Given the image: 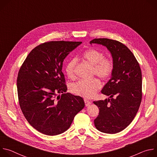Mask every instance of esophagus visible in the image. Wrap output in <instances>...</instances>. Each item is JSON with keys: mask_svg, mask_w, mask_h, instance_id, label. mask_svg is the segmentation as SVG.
<instances>
[{"mask_svg": "<svg viewBox=\"0 0 157 157\" xmlns=\"http://www.w3.org/2000/svg\"><path fill=\"white\" fill-rule=\"evenodd\" d=\"M84 103H85V105H86V106H87V105H90V104L92 103L90 101H89V100H87V99H84Z\"/></svg>", "mask_w": 157, "mask_h": 157, "instance_id": "esophagus-1", "label": "esophagus"}]
</instances>
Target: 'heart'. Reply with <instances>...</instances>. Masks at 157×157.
<instances>
[{"mask_svg": "<svg viewBox=\"0 0 157 157\" xmlns=\"http://www.w3.org/2000/svg\"><path fill=\"white\" fill-rule=\"evenodd\" d=\"M82 58L93 66V73L102 79H107L112 75L114 71V63L110 58L104 57V54L96 49L90 48L86 50L82 55ZM76 59H71L67 61L64 66V71L71 79H75V66ZM101 87V81L93 78L89 79H81L71 86V91L76 95L91 98L95 96Z\"/></svg>", "mask_w": 157, "mask_h": 157, "instance_id": "heart-1", "label": "heart"}]
</instances>
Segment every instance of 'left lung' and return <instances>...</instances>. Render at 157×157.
Here are the masks:
<instances>
[{
	"label": "left lung",
	"instance_id": "obj_1",
	"mask_svg": "<svg viewBox=\"0 0 157 157\" xmlns=\"http://www.w3.org/2000/svg\"><path fill=\"white\" fill-rule=\"evenodd\" d=\"M93 43L106 47L114 63L112 78L101 91L110 98L93 102L99 109L94 125L102 132L116 133L132 122L139 109L142 96L141 69L135 56L121 42L95 38L90 41Z\"/></svg>",
	"mask_w": 157,
	"mask_h": 157
}]
</instances>
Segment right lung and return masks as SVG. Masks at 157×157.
<instances>
[{
  "label": "right lung",
  "instance_id": "obj_1",
  "mask_svg": "<svg viewBox=\"0 0 157 157\" xmlns=\"http://www.w3.org/2000/svg\"><path fill=\"white\" fill-rule=\"evenodd\" d=\"M81 41H52L33 48L21 66L17 80L20 109L38 132L56 136L68 130L84 107L83 99L66 93L64 59ZM61 93V97L56 94Z\"/></svg>",
  "mask_w": 157,
  "mask_h": 157
}]
</instances>
